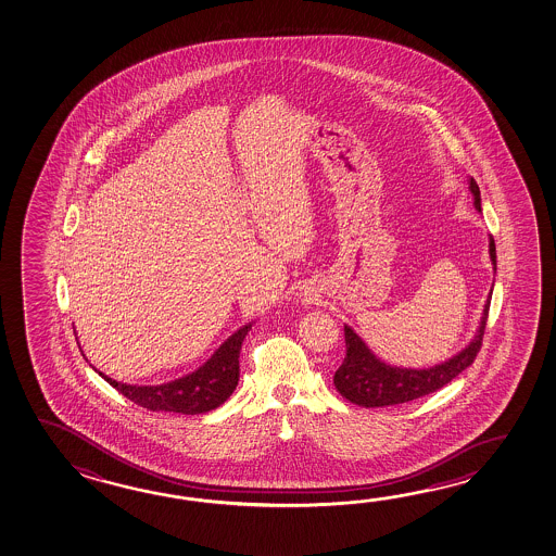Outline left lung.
Wrapping results in <instances>:
<instances>
[{
	"instance_id": "obj_1",
	"label": "left lung",
	"mask_w": 556,
	"mask_h": 556,
	"mask_svg": "<svg viewBox=\"0 0 556 556\" xmlns=\"http://www.w3.org/2000/svg\"><path fill=\"white\" fill-rule=\"evenodd\" d=\"M470 193L475 197V206L480 208V189H478L475 177L468 179ZM490 260L496 271V244L490 236ZM490 299L492 291L484 304V314L480 320L475 340L468 343L465 350L457 353L455 357L429 367V369H402V367H390L387 363L377 359L369 348L363 343L359 336L345 326V359L341 363L340 369L333 375V384L343 399L350 400L357 406L365 408H382L402 402L428 396L435 390L443 389L451 380L457 377L458 372L467 369L477 359L478 351L482 345L484 330H486L488 311H490Z\"/></svg>"
}]
</instances>
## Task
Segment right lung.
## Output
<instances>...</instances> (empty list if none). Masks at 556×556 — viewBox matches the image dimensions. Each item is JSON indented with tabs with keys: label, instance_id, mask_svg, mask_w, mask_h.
Listing matches in <instances>:
<instances>
[{
	"label": "right lung",
	"instance_id": "add662e5",
	"mask_svg": "<svg viewBox=\"0 0 556 556\" xmlns=\"http://www.w3.org/2000/svg\"><path fill=\"white\" fill-rule=\"evenodd\" d=\"M252 328L248 324L244 328L232 333L228 340L215 351V355L206 361L203 367L195 372L187 375L184 379L172 380L166 384L156 387H132L125 382L109 379L108 375L99 372L108 380L113 389H117L123 396L132 400L138 406L150 412H177V414H203L218 408L230 399L235 392L240 377V350L245 333Z\"/></svg>",
	"mask_w": 556,
	"mask_h": 556
}]
</instances>
